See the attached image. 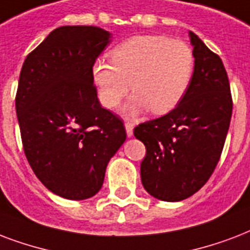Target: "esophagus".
<instances>
[{"mask_svg": "<svg viewBox=\"0 0 250 250\" xmlns=\"http://www.w3.org/2000/svg\"><path fill=\"white\" fill-rule=\"evenodd\" d=\"M125 129H126L127 137H131V135H133V124L126 121V123H125Z\"/></svg>", "mask_w": 250, "mask_h": 250, "instance_id": "obj_1", "label": "esophagus"}]
</instances>
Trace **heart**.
Wrapping results in <instances>:
<instances>
[{"instance_id":"1","label":"heart","mask_w":250,"mask_h":250,"mask_svg":"<svg viewBox=\"0 0 250 250\" xmlns=\"http://www.w3.org/2000/svg\"><path fill=\"white\" fill-rule=\"evenodd\" d=\"M111 59L99 60L92 67L98 98L108 109L117 107L131 88V113L148 109L152 115H166L183 100L194 74V52L189 44L163 35L127 39L111 52Z\"/></svg>"}]
</instances>
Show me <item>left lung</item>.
Segmentation results:
<instances>
[{"label": "left lung", "mask_w": 250, "mask_h": 250, "mask_svg": "<svg viewBox=\"0 0 250 250\" xmlns=\"http://www.w3.org/2000/svg\"><path fill=\"white\" fill-rule=\"evenodd\" d=\"M195 66L179 105L134 127L146 146L141 180L152 197L176 202L208 183L219 162L232 117L231 87L219 56L190 32Z\"/></svg>", "instance_id": "8db88e82"}]
</instances>
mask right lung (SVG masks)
<instances>
[{
  "instance_id": "obj_1",
  "label": "right lung",
  "mask_w": 250,
  "mask_h": 250,
  "mask_svg": "<svg viewBox=\"0 0 250 250\" xmlns=\"http://www.w3.org/2000/svg\"><path fill=\"white\" fill-rule=\"evenodd\" d=\"M109 42L95 26H62L23 62L15 95L23 150L52 193L86 199L126 139L123 120L99 103L92 67Z\"/></svg>"
}]
</instances>
